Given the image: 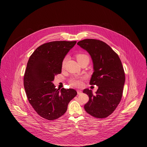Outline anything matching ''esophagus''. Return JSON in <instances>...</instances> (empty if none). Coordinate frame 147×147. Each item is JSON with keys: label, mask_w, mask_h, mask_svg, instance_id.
<instances>
[{"label": "esophagus", "mask_w": 147, "mask_h": 147, "mask_svg": "<svg viewBox=\"0 0 147 147\" xmlns=\"http://www.w3.org/2000/svg\"><path fill=\"white\" fill-rule=\"evenodd\" d=\"M81 93H82V91H80V90H77V94H78V95H80Z\"/></svg>", "instance_id": "1"}]
</instances>
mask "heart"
I'll list each match as a JSON object with an SVG mask.
<instances>
[{
    "mask_svg": "<svg viewBox=\"0 0 147 147\" xmlns=\"http://www.w3.org/2000/svg\"><path fill=\"white\" fill-rule=\"evenodd\" d=\"M76 57L77 59V60L79 63L82 62H87L88 64L90 61V57L88 55L85 53H79L76 55ZM67 60V57H65L62 60L61 62V67L63 68L65 66V64L66 63V61ZM84 78V77H71L70 80L69 82L70 84L74 87H81L82 86V81Z\"/></svg>",
    "mask_w": 147,
    "mask_h": 147,
    "instance_id": "1",
    "label": "heart"
}]
</instances>
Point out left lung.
Here are the masks:
<instances>
[{
    "mask_svg": "<svg viewBox=\"0 0 147 147\" xmlns=\"http://www.w3.org/2000/svg\"><path fill=\"white\" fill-rule=\"evenodd\" d=\"M77 45L91 55L94 71L90 84L98 87L95 94L91 90H84L83 92L89 96L84 109L93 117L106 118L115 111L123 95L125 74L121 61L118 55L102 40L86 39Z\"/></svg>",
    "mask_w": 147,
    "mask_h": 147,
    "instance_id": "1",
    "label": "left lung"
}]
</instances>
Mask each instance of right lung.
<instances>
[{"instance_id":"add662e5","label":"right lung","mask_w":147,"mask_h":147,"mask_svg":"<svg viewBox=\"0 0 147 147\" xmlns=\"http://www.w3.org/2000/svg\"><path fill=\"white\" fill-rule=\"evenodd\" d=\"M76 41H52L38 47L30 56L24 76L28 100L35 112L48 120L58 119L77 94L73 89H56L52 81L61 72V62Z\"/></svg>"}]
</instances>
